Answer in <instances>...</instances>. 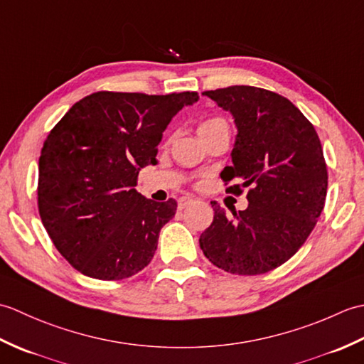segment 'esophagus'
<instances>
[{"mask_svg": "<svg viewBox=\"0 0 364 364\" xmlns=\"http://www.w3.org/2000/svg\"><path fill=\"white\" fill-rule=\"evenodd\" d=\"M194 200H192L191 197H181L180 200H178V210H184L188 205H191Z\"/></svg>", "mask_w": 364, "mask_h": 364, "instance_id": "1", "label": "esophagus"}]
</instances>
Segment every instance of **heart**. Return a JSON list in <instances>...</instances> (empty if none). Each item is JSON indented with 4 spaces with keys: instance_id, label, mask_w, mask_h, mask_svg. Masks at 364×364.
<instances>
[{
    "instance_id": "1",
    "label": "heart",
    "mask_w": 364,
    "mask_h": 364,
    "mask_svg": "<svg viewBox=\"0 0 364 364\" xmlns=\"http://www.w3.org/2000/svg\"><path fill=\"white\" fill-rule=\"evenodd\" d=\"M219 123H223V120L219 119V117L206 119V120H203V122L198 125V131H200V129H206V128H213V127H215V125H219Z\"/></svg>"
}]
</instances>
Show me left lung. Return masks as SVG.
<instances>
[{"label": "left lung", "instance_id": "left-lung-1", "mask_svg": "<svg viewBox=\"0 0 364 364\" xmlns=\"http://www.w3.org/2000/svg\"><path fill=\"white\" fill-rule=\"evenodd\" d=\"M202 95L233 115V166L220 176L225 186L241 183L227 188L231 194L249 188V206L227 218L211 202L214 219L200 249L230 274H266L304 245L326 205L328 173L319 136L299 107L275 92L230 86Z\"/></svg>", "mask_w": 364, "mask_h": 364}]
</instances>
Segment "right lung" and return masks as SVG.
I'll return each instance as SVG.
<instances>
[{
  "instance_id": "add662e5",
  "label": "right lung",
  "mask_w": 364,
  "mask_h": 364,
  "mask_svg": "<svg viewBox=\"0 0 364 364\" xmlns=\"http://www.w3.org/2000/svg\"><path fill=\"white\" fill-rule=\"evenodd\" d=\"M197 100V92L102 90L75 103L50 131L38 158V214L81 274L111 282L149 266L176 202L139 194V170L156 164L170 120Z\"/></svg>"
}]
</instances>
